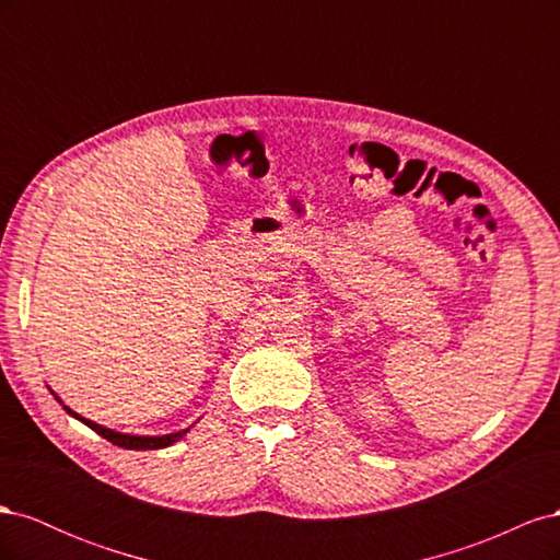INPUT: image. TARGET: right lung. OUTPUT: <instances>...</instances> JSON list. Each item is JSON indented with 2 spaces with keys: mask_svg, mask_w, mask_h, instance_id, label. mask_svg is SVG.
<instances>
[{
  "mask_svg": "<svg viewBox=\"0 0 560 560\" xmlns=\"http://www.w3.org/2000/svg\"><path fill=\"white\" fill-rule=\"evenodd\" d=\"M50 389V387H48ZM50 395H54L60 404H62V399L54 393V389H50ZM62 409L70 413L72 418H77L79 422H83V425H89L93 432H97L100 436H105L107 442H112V444H116V446H121V448H130V451H156V448H165V446H173L175 442H179V439L191 430V425L186 428V430H179V432H171V434H156V436H149V434H128V432H116V430H109V428H105V425H97V422H93V420H89V418H83V416H79L77 411H72L70 406H65L62 404Z\"/></svg>",
  "mask_w": 560,
  "mask_h": 560,
  "instance_id": "obj_1",
  "label": "right lung"
}]
</instances>
